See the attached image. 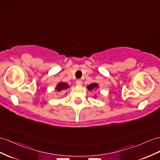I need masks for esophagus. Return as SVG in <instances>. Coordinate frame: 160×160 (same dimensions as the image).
I'll list each match as a JSON object with an SVG mask.
<instances>
[{"mask_svg": "<svg viewBox=\"0 0 160 160\" xmlns=\"http://www.w3.org/2000/svg\"><path fill=\"white\" fill-rule=\"evenodd\" d=\"M76 84L78 86H81L82 84V82L80 80H77L76 81Z\"/></svg>", "mask_w": 160, "mask_h": 160, "instance_id": "34e87169", "label": "esophagus"}]
</instances>
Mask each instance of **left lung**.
I'll return each mask as SVG.
<instances>
[{"label":"left lung","instance_id":"8db88e82","mask_svg":"<svg viewBox=\"0 0 160 160\" xmlns=\"http://www.w3.org/2000/svg\"><path fill=\"white\" fill-rule=\"evenodd\" d=\"M99 88V86L97 83H93V84H91L90 85H88L87 87V88L89 90V91H91L93 88Z\"/></svg>","mask_w":160,"mask_h":160}]
</instances>
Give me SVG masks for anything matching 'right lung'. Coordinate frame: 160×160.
Returning a JSON list of instances; mask_svg holds the SVG:
<instances>
[{"instance_id":"1","label":"right lung","mask_w":160,"mask_h":160,"mask_svg":"<svg viewBox=\"0 0 160 160\" xmlns=\"http://www.w3.org/2000/svg\"><path fill=\"white\" fill-rule=\"evenodd\" d=\"M69 88V85L67 84L66 83H63V82H60L57 85L56 87V90L58 92H61L62 91H66V90Z\"/></svg>"}]
</instances>
